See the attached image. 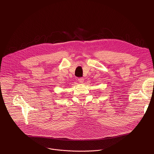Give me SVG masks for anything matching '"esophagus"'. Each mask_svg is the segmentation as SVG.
Returning a JSON list of instances; mask_svg holds the SVG:
<instances>
[{
	"mask_svg": "<svg viewBox=\"0 0 154 154\" xmlns=\"http://www.w3.org/2000/svg\"><path fill=\"white\" fill-rule=\"evenodd\" d=\"M78 82H79V83H82L84 82V79H83V77H80V78L78 79Z\"/></svg>",
	"mask_w": 154,
	"mask_h": 154,
	"instance_id": "esophagus-1",
	"label": "esophagus"
}]
</instances>
